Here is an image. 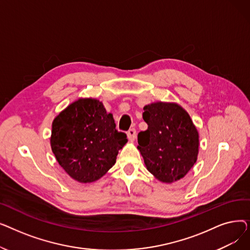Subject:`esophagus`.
I'll use <instances>...</instances> for the list:
<instances>
[{"label": "esophagus", "mask_w": 250, "mask_h": 250, "mask_svg": "<svg viewBox=\"0 0 250 250\" xmlns=\"http://www.w3.org/2000/svg\"><path fill=\"white\" fill-rule=\"evenodd\" d=\"M136 137H137V132L135 128H130L127 130V139L129 141H134L136 139Z\"/></svg>", "instance_id": "1"}]
</instances>
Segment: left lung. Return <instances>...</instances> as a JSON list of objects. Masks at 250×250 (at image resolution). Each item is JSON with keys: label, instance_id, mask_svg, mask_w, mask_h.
Instances as JSON below:
<instances>
[{"label": "left lung", "instance_id": "obj_1", "mask_svg": "<svg viewBox=\"0 0 250 250\" xmlns=\"http://www.w3.org/2000/svg\"><path fill=\"white\" fill-rule=\"evenodd\" d=\"M148 128L138 135V149L149 171L162 182L185 176L199 153V133L178 104L156 102L144 107Z\"/></svg>", "mask_w": 250, "mask_h": 250}]
</instances>
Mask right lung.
<instances>
[{
  "mask_svg": "<svg viewBox=\"0 0 250 250\" xmlns=\"http://www.w3.org/2000/svg\"><path fill=\"white\" fill-rule=\"evenodd\" d=\"M126 135L96 99H79L52 123L50 145L59 164L79 182H93L114 165Z\"/></svg>",
  "mask_w": 250,
  "mask_h": 250,
  "instance_id": "obj_1",
  "label": "right lung"
}]
</instances>
